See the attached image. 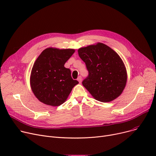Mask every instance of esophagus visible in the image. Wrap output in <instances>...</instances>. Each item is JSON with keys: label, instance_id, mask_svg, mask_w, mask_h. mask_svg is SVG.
<instances>
[{"label": "esophagus", "instance_id": "esophagus-1", "mask_svg": "<svg viewBox=\"0 0 156 156\" xmlns=\"http://www.w3.org/2000/svg\"><path fill=\"white\" fill-rule=\"evenodd\" d=\"M77 80L79 81V83H81V80H82V78H81V76H79L77 78Z\"/></svg>", "mask_w": 156, "mask_h": 156}]
</instances>
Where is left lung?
<instances>
[{
    "instance_id": "8db88e82",
    "label": "left lung",
    "mask_w": 156,
    "mask_h": 156,
    "mask_svg": "<svg viewBox=\"0 0 156 156\" xmlns=\"http://www.w3.org/2000/svg\"><path fill=\"white\" fill-rule=\"evenodd\" d=\"M78 52L88 71L82 84L94 99L108 102L119 97L127 81L126 69L119 55L102 43L81 47Z\"/></svg>"
}]
</instances>
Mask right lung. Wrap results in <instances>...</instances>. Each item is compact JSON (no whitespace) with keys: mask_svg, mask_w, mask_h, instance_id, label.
<instances>
[{"mask_svg":"<svg viewBox=\"0 0 156 156\" xmlns=\"http://www.w3.org/2000/svg\"><path fill=\"white\" fill-rule=\"evenodd\" d=\"M75 51L72 48H47L35 61L30 76L33 92L42 103L59 106L66 101L73 88L78 83L64 67Z\"/></svg>","mask_w":156,"mask_h":156,"instance_id":"right-lung-1","label":"right lung"}]
</instances>
